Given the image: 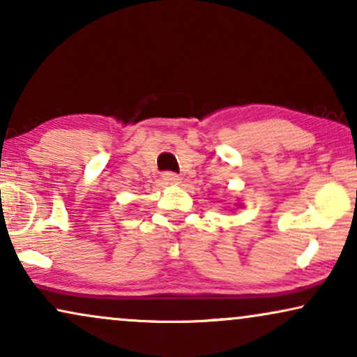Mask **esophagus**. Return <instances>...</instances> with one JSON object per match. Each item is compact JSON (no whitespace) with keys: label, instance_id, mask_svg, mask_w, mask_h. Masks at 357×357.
<instances>
[{"label":"esophagus","instance_id":"34e87169","mask_svg":"<svg viewBox=\"0 0 357 357\" xmlns=\"http://www.w3.org/2000/svg\"><path fill=\"white\" fill-rule=\"evenodd\" d=\"M162 180H164V183H167V185H178L180 183L178 175L172 174V172L162 174Z\"/></svg>","mask_w":357,"mask_h":357}]
</instances>
